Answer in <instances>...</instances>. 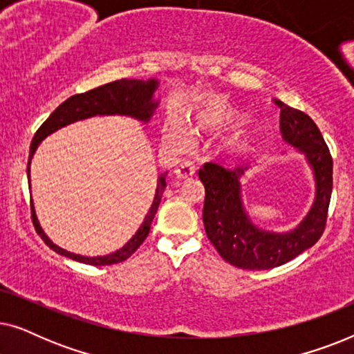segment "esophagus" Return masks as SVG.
Masks as SVG:
<instances>
[{"label": "esophagus", "instance_id": "obj_1", "mask_svg": "<svg viewBox=\"0 0 354 354\" xmlns=\"http://www.w3.org/2000/svg\"><path fill=\"white\" fill-rule=\"evenodd\" d=\"M195 172H196V166H195V162L190 161V159H185V161H183L176 171L177 177L182 178V180H183V178L195 176Z\"/></svg>", "mask_w": 354, "mask_h": 354}]
</instances>
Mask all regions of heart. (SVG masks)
<instances>
[{"label":"heart","instance_id":"heart-1","mask_svg":"<svg viewBox=\"0 0 354 354\" xmlns=\"http://www.w3.org/2000/svg\"><path fill=\"white\" fill-rule=\"evenodd\" d=\"M169 138H171L172 142L177 145V147H185L187 142H188L187 135L183 133L182 130H174V132H172L171 135H169Z\"/></svg>","mask_w":354,"mask_h":354}]
</instances>
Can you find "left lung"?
Listing matches in <instances>:
<instances>
[{"mask_svg": "<svg viewBox=\"0 0 354 354\" xmlns=\"http://www.w3.org/2000/svg\"><path fill=\"white\" fill-rule=\"evenodd\" d=\"M280 108L282 138L304 154L314 176L313 206L306 217L288 232H269L253 224L241 200L240 178L248 164L225 167L206 162L200 171L205 185L203 222L207 239L227 263L240 269L266 270L279 268L316 243L324 234L332 196L333 161L321 130L303 111L274 100Z\"/></svg>", "mask_w": 354, "mask_h": 354, "instance_id": "obj_1", "label": "left lung"}]
</instances>
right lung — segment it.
I'll return each mask as SVG.
<instances>
[{
	"mask_svg": "<svg viewBox=\"0 0 354 354\" xmlns=\"http://www.w3.org/2000/svg\"><path fill=\"white\" fill-rule=\"evenodd\" d=\"M159 86V82L156 79L149 80H127L120 79L111 84L101 85L98 88H93L85 93L74 95L71 98H67L64 103L57 106L53 111V114L48 118L45 122L41 124V127L37 130L35 137L32 140L30 145V153H28V166H27V177L30 178V162L33 154H35L38 145L45 140L48 135H51L56 130H59L66 125L74 124L77 120H84L88 118H95V115H130V118L142 120V122H148L151 119V115L156 111L159 101L153 98L154 91ZM167 174V172H166ZM166 174H161L158 177V185L156 193H154L153 205L149 207L148 214L145 216L143 224L140 225V229L135 232V235L125 243L122 248H119L114 253H109L106 256H95V258H88V256H82L71 253V251L62 250L61 246L53 243L48 239V235L43 232L40 227V222L37 219L35 209L32 206V222L35 225L37 234L41 236V240L50 246L53 251H56L57 254L66 256V258L79 261V263L90 264V266H111L122 263L127 258H130L135 251L138 250V246L143 243L149 234V227L156 214L159 203H161L164 188H166ZM32 203V201H30Z\"/></svg>",
	"mask_w": 354,
	"mask_h": 354,
	"instance_id": "1",
	"label": "right lung"
}]
</instances>
